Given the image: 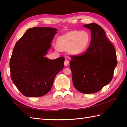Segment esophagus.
Returning a JSON list of instances; mask_svg holds the SVG:
<instances>
[{
	"label": "esophagus",
	"instance_id": "esophagus-1",
	"mask_svg": "<svg viewBox=\"0 0 127 127\" xmlns=\"http://www.w3.org/2000/svg\"><path fill=\"white\" fill-rule=\"evenodd\" d=\"M69 61L67 60H66L64 61V64L66 66H68V65H69Z\"/></svg>",
	"mask_w": 127,
	"mask_h": 127
}]
</instances>
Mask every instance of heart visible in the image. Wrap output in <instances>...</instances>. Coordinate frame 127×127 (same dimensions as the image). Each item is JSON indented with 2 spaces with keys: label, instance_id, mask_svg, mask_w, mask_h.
<instances>
[{
  "label": "heart",
  "instance_id": "b5f03b06",
  "mask_svg": "<svg viewBox=\"0 0 127 127\" xmlns=\"http://www.w3.org/2000/svg\"><path fill=\"white\" fill-rule=\"evenodd\" d=\"M91 36L86 31H74L60 36L57 40L55 49L68 50L71 55L78 56L85 52L91 43Z\"/></svg>",
  "mask_w": 127,
  "mask_h": 127
}]
</instances>
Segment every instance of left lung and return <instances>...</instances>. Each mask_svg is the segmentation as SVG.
I'll return each mask as SVG.
<instances>
[{
    "instance_id": "left-lung-1",
    "label": "left lung",
    "mask_w": 127,
    "mask_h": 127,
    "mask_svg": "<svg viewBox=\"0 0 127 127\" xmlns=\"http://www.w3.org/2000/svg\"><path fill=\"white\" fill-rule=\"evenodd\" d=\"M91 31V41L85 53L72 56L70 67L73 84L84 94L100 91L112 79L117 64V56L112 44L104 31L96 23L84 25Z\"/></svg>"
}]
</instances>
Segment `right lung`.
<instances>
[{"label":"right lung","mask_w":127,"mask_h":127,"mask_svg":"<svg viewBox=\"0 0 127 127\" xmlns=\"http://www.w3.org/2000/svg\"><path fill=\"white\" fill-rule=\"evenodd\" d=\"M57 29L34 27L26 31L15 45L10 58V76L15 85L25 96L36 97L51 89L57 74L64 66V57H45Z\"/></svg>","instance_id":"1"}]
</instances>
